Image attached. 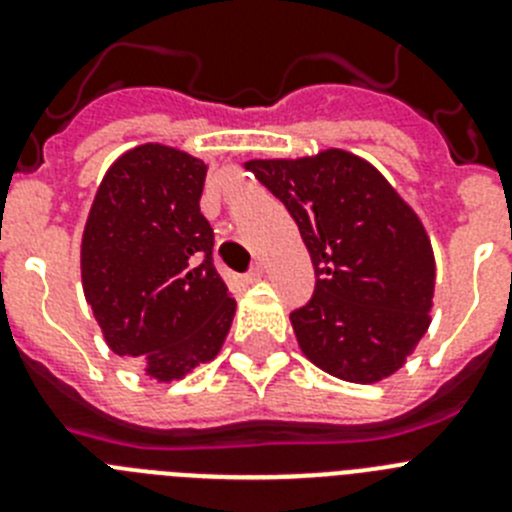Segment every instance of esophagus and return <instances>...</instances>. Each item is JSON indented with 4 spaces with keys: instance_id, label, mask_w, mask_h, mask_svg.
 Segmentation results:
<instances>
[{
    "instance_id": "34e87169",
    "label": "esophagus",
    "mask_w": 512,
    "mask_h": 512,
    "mask_svg": "<svg viewBox=\"0 0 512 512\" xmlns=\"http://www.w3.org/2000/svg\"><path fill=\"white\" fill-rule=\"evenodd\" d=\"M261 277H264V266L256 264L251 271H248V274H246V277H243V279H246V282H259Z\"/></svg>"
}]
</instances>
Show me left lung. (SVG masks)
<instances>
[{"mask_svg":"<svg viewBox=\"0 0 512 512\" xmlns=\"http://www.w3.org/2000/svg\"><path fill=\"white\" fill-rule=\"evenodd\" d=\"M243 166L295 217L315 266V295L289 315L302 354L343 382L395 374L431 325L436 289L431 238L413 207L343 148Z\"/></svg>","mask_w":512,"mask_h":512,"instance_id":"1","label":"left lung"}]
</instances>
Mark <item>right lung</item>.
I'll return each mask as SVG.
<instances>
[{"mask_svg":"<svg viewBox=\"0 0 512 512\" xmlns=\"http://www.w3.org/2000/svg\"><path fill=\"white\" fill-rule=\"evenodd\" d=\"M205 176V161L179 148H130L104 174L81 235V287L104 341L156 382L215 359L235 315L200 212Z\"/></svg>","mask_w":512,"mask_h":512,"instance_id":"1","label":"right lung"}]
</instances>
